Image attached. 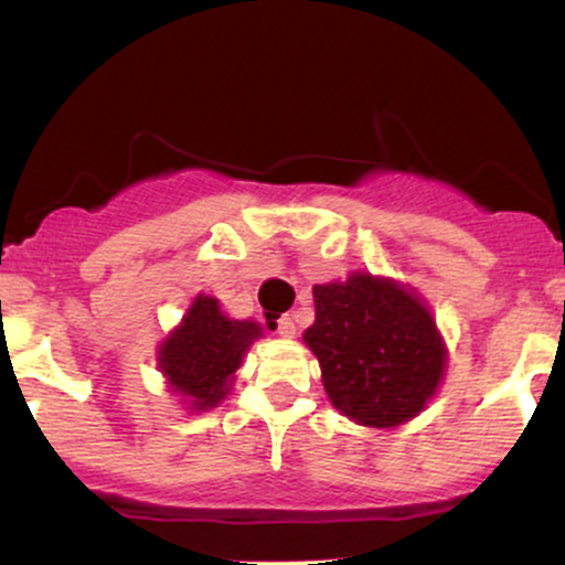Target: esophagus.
Wrapping results in <instances>:
<instances>
[{"label": "esophagus", "instance_id": "obj_1", "mask_svg": "<svg viewBox=\"0 0 565 565\" xmlns=\"http://www.w3.org/2000/svg\"><path fill=\"white\" fill-rule=\"evenodd\" d=\"M276 332L281 334V338H295V319L292 316H281V319L276 321Z\"/></svg>", "mask_w": 565, "mask_h": 565}]
</instances>
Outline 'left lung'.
<instances>
[{
    "label": "left lung",
    "instance_id": "obj_1",
    "mask_svg": "<svg viewBox=\"0 0 565 565\" xmlns=\"http://www.w3.org/2000/svg\"><path fill=\"white\" fill-rule=\"evenodd\" d=\"M316 321L302 340L316 353L327 394L364 426H399L424 411L445 370L431 313L386 278L353 273L316 284Z\"/></svg>",
    "mask_w": 565,
    "mask_h": 565
}]
</instances>
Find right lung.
<instances>
[{
    "instance_id": "add662e5",
    "label": "right lung",
    "mask_w": 565,
    "mask_h": 565,
    "mask_svg": "<svg viewBox=\"0 0 565 565\" xmlns=\"http://www.w3.org/2000/svg\"><path fill=\"white\" fill-rule=\"evenodd\" d=\"M254 338H259L254 321L227 319L214 297H198L182 327L160 345V370L173 392L190 396L198 411H206L231 392L233 373Z\"/></svg>"
}]
</instances>
